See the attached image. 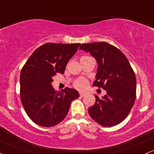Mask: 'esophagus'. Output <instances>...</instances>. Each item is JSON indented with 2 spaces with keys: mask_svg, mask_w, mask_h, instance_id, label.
<instances>
[{
  "mask_svg": "<svg viewBox=\"0 0 154 154\" xmlns=\"http://www.w3.org/2000/svg\"><path fill=\"white\" fill-rule=\"evenodd\" d=\"M86 95H87L86 92H79V95H80V97H84V96H85Z\"/></svg>",
  "mask_w": 154,
  "mask_h": 154,
  "instance_id": "obj_1",
  "label": "esophagus"
}]
</instances>
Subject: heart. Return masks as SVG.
<instances>
[{"label":"heart","instance_id":"obj_1","mask_svg":"<svg viewBox=\"0 0 154 154\" xmlns=\"http://www.w3.org/2000/svg\"><path fill=\"white\" fill-rule=\"evenodd\" d=\"M88 82L87 81V79H83V78H80L77 79L75 82H74V87L75 88L78 89V90H84L85 88H87L88 86Z\"/></svg>","mask_w":154,"mask_h":154}]
</instances>
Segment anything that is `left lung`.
I'll return each mask as SVG.
<instances>
[{"label": "left lung", "instance_id": "obj_1", "mask_svg": "<svg viewBox=\"0 0 154 154\" xmlns=\"http://www.w3.org/2000/svg\"><path fill=\"white\" fill-rule=\"evenodd\" d=\"M95 57L98 63L93 86L106 90L107 95L99 98L88 109L90 117L100 125L112 127L123 121L128 116L136 97L135 72L125 54L107 42L81 44Z\"/></svg>", "mask_w": 154, "mask_h": 154}]
</instances>
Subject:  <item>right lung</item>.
Listing matches in <instances>:
<instances>
[{"label":"right lung","instance_id":"right-lung-1","mask_svg":"<svg viewBox=\"0 0 154 154\" xmlns=\"http://www.w3.org/2000/svg\"><path fill=\"white\" fill-rule=\"evenodd\" d=\"M80 44L47 43L35 50L20 75V97L26 112L40 126L52 127L62 122L72 101L79 97L77 90L66 88L56 91L51 82L63 74Z\"/></svg>","mask_w":154,"mask_h":154}]
</instances>
